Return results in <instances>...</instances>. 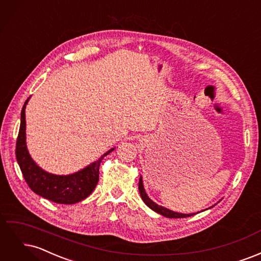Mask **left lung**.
<instances>
[{"label": "left lung", "mask_w": 261, "mask_h": 261, "mask_svg": "<svg viewBox=\"0 0 261 261\" xmlns=\"http://www.w3.org/2000/svg\"><path fill=\"white\" fill-rule=\"evenodd\" d=\"M138 188H139V193L141 196V199L144 200V202L147 204V206L152 209L153 211H155L156 213H160L163 217H167V218H171V219H180V218H187V217H192L196 213H189V215H185V213H179V212H174L170 209L164 208L162 206H159V204H156L155 202H153L151 199L149 198L148 195L146 194V191L144 188V184H143V177L140 176L139 178V183H138ZM198 213V212H197Z\"/></svg>", "instance_id": "8db88e82"}]
</instances>
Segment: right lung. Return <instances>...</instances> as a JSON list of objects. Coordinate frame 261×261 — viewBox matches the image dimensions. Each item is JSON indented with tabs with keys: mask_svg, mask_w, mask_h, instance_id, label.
<instances>
[{
	"mask_svg": "<svg viewBox=\"0 0 261 261\" xmlns=\"http://www.w3.org/2000/svg\"><path fill=\"white\" fill-rule=\"evenodd\" d=\"M28 98L21 109L20 127L16 141V159L22 176L31 191L57 203L72 204L87 198L97 186L99 180V167L103 158L113 151L114 148L102 154L97 161L88 167L68 175H55L42 170L31 159L26 146V118L25 109Z\"/></svg>",
	"mask_w": 261,
	"mask_h": 261,
	"instance_id": "1",
	"label": "right lung"
}]
</instances>
